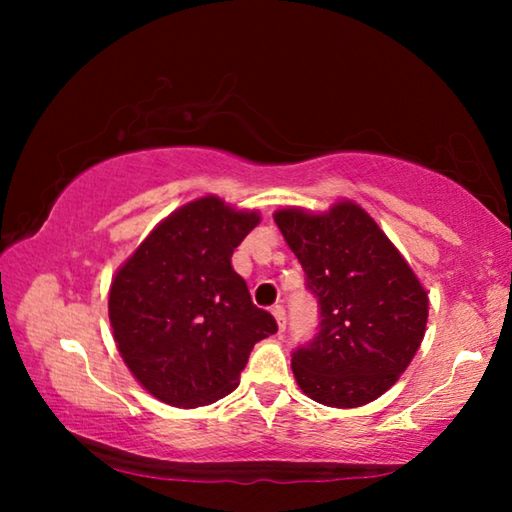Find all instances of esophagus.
Listing matches in <instances>:
<instances>
[{"mask_svg": "<svg viewBox=\"0 0 512 512\" xmlns=\"http://www.w3.org/2000/svg\"><path fill=\"white\" fill-rule=\"evenodd\" d=\"M271 311H273V316L277 320V327H280V332H284V327H287V311H284L282 305H275Z\"/></svg>", "mask_w": 512, "mask_h": 512, "instance_id": "esophagus-1", "label": "esophagus"}]
</instances>
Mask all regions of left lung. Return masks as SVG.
Here are the masks:
<instances>
[{"label":"left lung","mask_w":512,"mask_h":512,"mask_svg":"<svg viewBox=\"0 0 512 512\" xmlns=\"http://www.w3.org/2000/svg\"><path fill=\"white\" fill-rule=\"evenodd\" d=\"M273 219L320 311L314 339L291 354L300 391L336 409L377 400L420 348L427 291L357 203L341 201L325 214L287 207Z\"/></svg>","instance_id":"1"}]
</instances>
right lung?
Listing matches in <instances>:
<instances>
[{
  "label": "right lung",
  "mask_w": 512,
  "mask_h": 512,
  "mask_svg": "<svg viewBox=\"0 0 512 512\" xmlns=\"http://www.w3.org/2000/svg\"><path fill=\"white\" fill-rule=\"evenodd\" d=\"M259 223L205 196L169 214L112 277L108 314L121 359L160 402L212 404L239 386L250 350L277 332L230 257Z\"/></svg>",
  "instance_id": "right-lung-1"
}]
</instances>
